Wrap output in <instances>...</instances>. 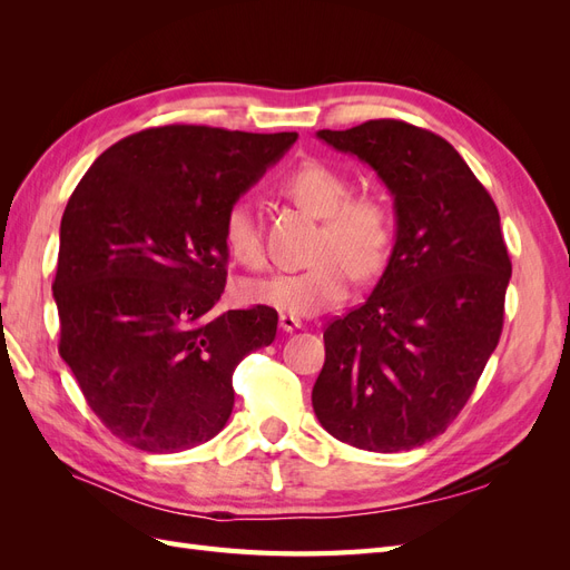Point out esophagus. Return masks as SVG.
I'll return each mask as SVG.
<instances>
[{
    "label": "esophagus",
    "mask_w": 570,
    "mask_h": 570,
    "mask_svg": "<svg viewBox=\"0 0 570 570\" xmlns=\"http://www.w3.org/2000/svg\"><path fill=\"white\" fill-rule=\"evenodd\" d=\"M281 327H283L285 333H295V331H299V327H302V318L292 316V314H281Z\"/></svg>",
    "instance_id": "esophagus-1"
}]
</instances>
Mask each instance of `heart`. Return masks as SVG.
<instances>
[{
	"label": "heart",
	"mask_w": 570,
	"mask_h": 570,
	"mask_svg": "<svg viewBox=\"0 0 570 570\" xmlns=\"http://www.w3.org/2000/svg\"><path fill=\"white\" fill-rule=\"evenodd\" d=\"M285 193L302 209L323 218L314 245L316 264L247 281L243 292L252 304L281 314L316 316L350 297L352 273L371 278L383 268L392 245V214L383 199L352 197L350 178L323 161L299 164L285 178ZM223 245L239 264L264 266V237L249 199H235L228 206Z\"/></svg>",
	"instance_id": "1"
}]
</instances>
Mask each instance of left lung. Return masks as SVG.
<instances>
[{"label":"left lung","instance_id":"8db88e82","mask_svg":"<svg viewBox=\"0 0 570 570\" xmlns=\"http://www.w3.org/2000/svg\"><path fill=\"white\" fill-rule=\"evenodd\" d=\"M316 137L375 170L396 226L371 297L325 327L316 419L358 450H413L459 416L502 335L511 262L499 212L435 132L381 118Z\"/></svg>","mask_w":570,"mask_h":570}]
</instances>
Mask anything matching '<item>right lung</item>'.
<instances>
[{
    "instance_id": "right-lung-1",
    "label": "right lung",
    "mask_w": 570,
    "mask_h": 570,
    "mask_svg": "<svg viewBox=\"0 0 570 570\" xmlns=\"http://www.w3.org/2000/svg\"><path fill=\"white\" fill-rule=\"evenodd\" d=\"M297 132L164 126L99 154L66 204L55 302L59 354L116 438L183 452L218 435L233 373L278 331L271 306L216 314L228 206Z\"/></svg>"
}]
</instances>
